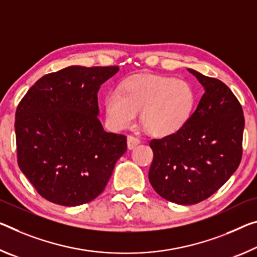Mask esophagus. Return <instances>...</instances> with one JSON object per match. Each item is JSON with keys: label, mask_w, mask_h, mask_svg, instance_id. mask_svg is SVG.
Returning a JSON list of instances; mask_svg holds the SVG:
<instances>
[{"label": "esophagus", "mask_w": 257, "mask_h": 257, "mask_svg": "<svg viewBox=\"0 0 257 257\" xmlns=\"http://www.w3.org/2000/svg\"><path fill=\"white\" fill-rule=\"evenodd\" d=\"M141 143V140L138 137H135V136H133V135H130V136H128V138H127V145H128V149L129 150H133V149H135L136 146Z\"/></svg>", "instance_id": "1"}]
</instances>
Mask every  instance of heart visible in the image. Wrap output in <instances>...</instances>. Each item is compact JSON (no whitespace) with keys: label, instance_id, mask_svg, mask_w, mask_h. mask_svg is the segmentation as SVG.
<instances>
[{"label":"heart","instance_id":"b5f03b06","mask_svg":"<svg viewBox=\"0 0 257 257\" xmlns=\"http://www.w3.org/2000/svg\"><path fill=\"white\" fill-rule=\"evenodd\" d=\"M197 101L192 85L172 76L140 75L124 80L104 100L108 124L122 130L133 127L137 114L149 134L173 135L184 127Z\"/></svg>","mask_w":257,"mask_h":257}]
</instances>
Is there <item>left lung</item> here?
Wrapping results in <instances>:
<instances>
[{
    "label": "left lung",
    "mask_w": 257,
    "mask_h": 257,
    "mask_svg": "<svg viewBox=\"0 0 257 257\" xmlns=\"http://www.w3.org/2000/svg\"><path fill=\"white\" fill-rule=\"evenodd\" d=\"M203 88L184 127L152 140L149 180L156 192L178 205H194L224 185L240 165L245 127L242 107L226 84L191 68Z\"/></svg>",
    "instance_id": "1"
}]
</instances>
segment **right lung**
<instances>
[{"instance_id":"1","label":"right lung","mask_w":257,"mask_h":257,"mask_svg":"<svg viewBox=\"0 0 257 257\" xmlns=\"http://www.w3.org/2000/svg\"><path fill=\"white\" fill-rule=\"evenodd\" d=\"M117 66H70L41 77L16 111L18 166L38 193L74 207L98 197L127 151V137L106 133L97 93Z\"/></svg>"}]
</instances>
